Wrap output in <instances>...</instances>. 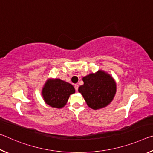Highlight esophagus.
Listing matches in <instances>:
<instances>
[{
  "mask_svg": "<svg viewBox=\"0 0 153 153\" xmlns=\"http://www.w3.org/2000/svg\"><path fill=\"white\" fill-rule=\"evenodd\" d=\"M74 87H75V89H76V91H77V90H78L79 85H78V84H75V85H74Z\"/></svg>",
  "mask_w": 153,
  "mask_h": 153,
  "instance_id": "1",
  "label": "esophagus"
}]
</instances>
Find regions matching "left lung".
<instances>
[{"label":"left lung","mask_w":153,"mask_h":153,"mask_svg":"<svg viewBox=\"0 0 153 153\" xmlns=\"http://www.w3.org/2000/svg\"><path fill=\"white\" fill-rule=\"evenodd\" d=\"M84 84L78 91L82 94L88 106L97 110L107 107L112 102L116 93V83L109 74L99 70L83 77Z\"/></svg>","instance_id":"1"}]
</instances>
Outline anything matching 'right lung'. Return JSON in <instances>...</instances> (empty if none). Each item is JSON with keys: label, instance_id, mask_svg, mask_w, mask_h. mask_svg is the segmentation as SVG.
Listing matches in <instances>:
<instances>
[{"label": "right lung", "instance_id": "add662e5", "mask_svg": "<svg viewBox=\"0 0 153 153\" xmlns=\"http://www.w3.org/2000/svg\"><path fill=\"white\" fill-rule=\"evenodd\" d=\"M75 93L71 84L60 79H49L42 90L45 102L53 108H61L67 104L69 96Z\"/></svg>", "mask_w": 153, "mask_h": 153}]
</instances>
